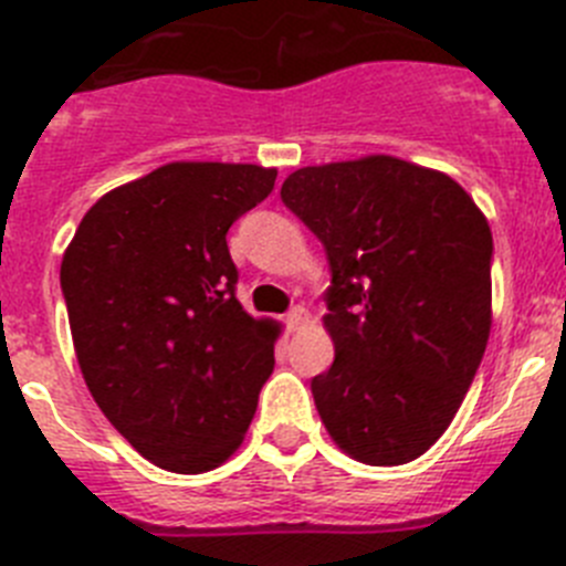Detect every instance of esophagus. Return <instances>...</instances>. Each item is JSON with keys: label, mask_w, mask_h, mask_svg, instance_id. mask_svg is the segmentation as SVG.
<instances>
[{"label": "esophagus", "mask_w": 566, "mask_h": 566, "mask_svg": "<svg viewBox=\"0 0 566 566\" xmlns=\"http://www.w3.org/2000/svg\"><path fill=\"white\" fill-rule=\"evenodd\" d=\"M304 321H307V310L293 307L287 313V318H284V324H287L290 332H295V329H301V326H304Z\"/></svg>", "instance_id": "obj_1"}]
</instances>
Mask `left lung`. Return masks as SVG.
I'll return each mask as SVG.
<instances>
[{"label": "left lung", "instance_id": "1", "mask_svg": "<svg viewBox=\"0 0 566 566\" xmlns=\"http://www.w3.org/2000/svg\"><path fill=\"white\" fill-rule=\"evenodd\" d=\"M282 203L329 259L335 363L313 377L321 421L357 461H416L455 419L489 340L483 211L450 176L394 156L301 167Z\"/></svg>", "mask_w": 566, "mask_h": 566}]
</instances>
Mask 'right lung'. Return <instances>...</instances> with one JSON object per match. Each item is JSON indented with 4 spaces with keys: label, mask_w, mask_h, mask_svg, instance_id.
I'll use <instances>...</instances> for the list:
<instances>
[{
    "label": "right lung",
    "mask_w": 566,
    "mask_h": 566,
    "mask_svg": "<svg viewBox=\"0 0 566 566\" xmlns=\"http://www.w3.org/2000/svg\"><path fill=\"white\" fill-rule=\"evenodd\" d=\"M256 164L172 161L111 189L61 262L83 379L139 455L178 474L245 438L279 326L237 301L231 223L273 192Z\"/></svg>",
    "instance_id": "obj_1"
}]
</instances>
